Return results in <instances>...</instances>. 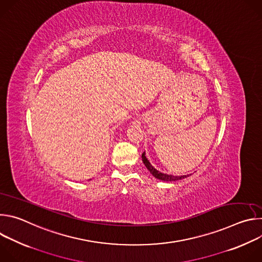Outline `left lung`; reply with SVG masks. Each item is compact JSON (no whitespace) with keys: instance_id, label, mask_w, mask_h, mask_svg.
Segmentation results:
<instances>
[{"instance_id":"1","label":"left lung","mask_w":262,"mask_h":262,"mask_svg":"<svg viewBox=\"0 0 262 262\" xmlns=\"http://www.w3.org/2000/svg\"><path fill=\"white\" fill-rule=\"evenodd\" d=\"M142 161L144 163V165L146 166L147 170L150 172L157 179H160V180H163V181H176V180H180L182 178H185L188 177L189 175H182V176H174V175H171V174H166V173H162L160 172L159 170H157L151 164L150 162H149L145 156V152L142 154Z\"/></svg>"}]
</instances>
